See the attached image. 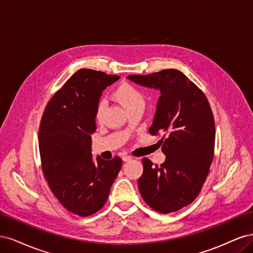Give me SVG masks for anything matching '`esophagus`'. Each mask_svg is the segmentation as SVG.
<instances>
[{"label":"esophagus","instance_id":"esophagus-1","mask_svg":"<svg viewBox=\"0 0 253 253\" xmlns=\"http://www.w3.org/2000/svg\"><path fill=\"white\" fill-rule=\"evenodd\" d=\"M122 160H124V162H129V160H132V157L131 156H127V155H125V156H122Z\"/></svg>","mask_w":253,"mask_h":253}]
</instances>
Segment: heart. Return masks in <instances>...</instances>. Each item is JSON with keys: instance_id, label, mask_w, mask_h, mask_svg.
<instances>
[{"instance_id": "heart-1", "label": "heart", "mask_w": 253, "mask_h": 253, "mask_svg": "<svg viewBox=\"0 0 253 253\" xmlns=\"http://www.w3.org/2000/svg\"><path fill=\"white\" fill-rule=\"evenodd\" d=\"M114 97L124 105V108L128 112L137 108H142L144 106V97L141 91L131 85L128 83H122L115 89ZM104 103L101 101L99 102L96 108V119L100 121L103 117Z\"/></svg>"}]
</instances>
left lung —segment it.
<instances>
[{
	"mask_svg": "<svg viewBox=\"0 0 253 253\" xmlns=\"http://www.w3.org/2000/svg\"><path fill=\"white\" fill-rule=\"evenodd\" d=\"M138 85L159 90L152 135H167L163 165L142 159L139 192L151 208L160 213L178 211L200 194L209 173L215 144V126L203 91L180 71L169 68L150 75L126 77Z\"/></svg>",
	"mask_w": 253,
	"mask_h": 253,
	"instance_id": "obj_1",
	"label": "left lung"
}]
</instances>
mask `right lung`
I'll return each instance as SVG.
<instances>
[{"label": "right lung", "mask_w": 253, "mask_h": 253, "mask_svg": "<svg viewBox=\"0 0 253 253\" xmlns=\"http://www.w3.org/2000/svg\"><path fill=\"white\" fill-rule=\"evenodd\" d=\"M120 77L80 70L58 90L44 111L39 128L42 169L51 192L79 216L100 210L109 197L122 160L91 154L96 108L102 91Z\"/></svg>", "instance_id": "add662e5"}]
</instances>
